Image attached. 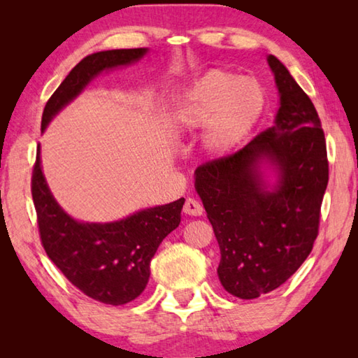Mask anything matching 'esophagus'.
Returning a JSON list of instances; mask_svg holds the SVG:
<instances>
[{"instance_id": "esophagus-1", "label": "esophagus", "mask_w": 358, "mask_h": 358, "mask_svg": "<svg viewBox=\"0 0 358 358\" xmlns=\"http://www.w3.org/2000/svg\"><path fill=\"white\" fill-rule=\"evenodd\" d=\"M183 213L189 216H201L203 213L202 203L196 201V199H186V202L183 205Z\"/></svg>"}]
</instances>
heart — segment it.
<instances>
[{"mask_svg":"<svg viewBox=\"0 0 358 358\" xmlns=\"http://www.w3.org/2000/svg\"><path fill=\"white\" fill-rule=\"evenodd\" d=\"M264 108L265 93L257 80L213 69L194 83L178 118L186 129L208 124L205 147L220 156L250 134Z\"/></svg>","mask_w":358,"mask_h":358,"instance_id":"1","label":"heart"}]
</instances>
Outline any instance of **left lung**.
Wrapping results in <instances>:
<instances>
[{
  "instance_id": "8db88e82",
  "label": "left lung",
  "mask_w": 358,
  "mask_h": 358,
  "mask_svg": "<svg viewBox=\"0 0 358 358\" xmlns=\"http://www.w3.org/2000/svg\"><path fill=\"white\" fill-rule=\"evenodd\" d=\"M268 64L281 94L275 124L196 171V189L221 251L217 276L229 294L245 300L280 287L310 256L329 183L316 107L280 59L270 55ZM264 157L280 172L271 193L257 171Z\"/></svg>"
}]
</instances>
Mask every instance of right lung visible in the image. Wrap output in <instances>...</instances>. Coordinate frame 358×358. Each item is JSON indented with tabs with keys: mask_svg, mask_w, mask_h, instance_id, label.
Here are the masks:
<instances>
[{
	"mask_svg": "<svg viewBox=\"0 0 358 358\" xmlns=\"http://www.w3.org/2000/svg\"><path fill=\"white\" fill-rule=\"evenodd\" d=\"M145 53L147 48H118L83 58L47 101L41 129L44 131L48 121L101 71L134 63ZM31 194L41 243L48 259L85 295L113 306L132 301L147 287L151 259L161 241L178 227L185 203L181 197L110 224L77 222L50 194L39 150L33 166Z\"/></svg>",
	"mask_w": 358,
	"mask_h": 358,
	"instance_id": "right-lung-1",
	"label": "right lung"
}]
</instances>
